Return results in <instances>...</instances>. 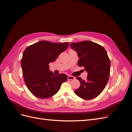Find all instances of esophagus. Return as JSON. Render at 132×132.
Wrapping results in <instances>:
<instances>
[{"mask_svg":"<svg viewBox=\"0 0 132 132\" xmlns=\"http://www.w3.org/2000/svg\"><path fill=\"white\" fill-rule=\"evenodd\" d=\"M68 79L69 80H74L75 79V77H73V76H68Z\"/></svg>","mask_w":132,"mask_h":132,"instance_id":"1","label":"esophagus"}]
</instances>
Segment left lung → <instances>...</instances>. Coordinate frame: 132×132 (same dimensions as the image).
Instances as JSON below:
<instances>
[{
	"label": "left lung",
	"mask_w": 132,
	"mask_h": 132,
	"mask_svg": "<svg viewBox=\"0 0 132 132\" xmlns=\"http://www.w3.org/2000/svg\"><path fill=\"white\" fill-rule=\"evenodd\" d=\"M80 58L79 67H84L87 72L85 80L77 77L80 86L74 91L81 98L91 100L97 97L105 89L110 73V60L105 49L98 44L84 41L70 44Z\"/></svg>",
	"instance_id": "left-lung-1"
}]
</instances>
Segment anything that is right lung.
Wrapping results in <instances>:
<instances>
[{
  "label": "right lung",
  "mask_w": 132,
  "mask_h": 132,
  "mask_svg": "<svg viewBox=\"0 0 132 132\" xmlns=\"http://www.w3.org/2000/svg\"><path fill=\"white\" fill-rule=\"evenodd\" d=\"M69 42L53 43L41 41L28 46L22 54L21 65L26 86L35 96L47 98L57 94L67 75H55L49 70L50 63L69 46Z\"/></svg>",
  "instance_id": "right-lung-1"
}]
</instances>
